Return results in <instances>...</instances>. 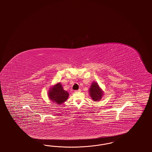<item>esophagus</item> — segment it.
<instances>
[{
	"label": "esophagus",
	"instance_id": "esophagus-1",
	"mask_svg": "<svg viewBox=\"0 0 152 152\" xmlns=\"http://www.w3.org/2000/svg\"><path fill=\"white\" fill-rule=\"evenodd\" d=\"M80 91H81V89H78V90H76V91H75V92H80Z\"/></svg>",
	"mask_w": 152,
	"mask_h": 152
}]
</instances>
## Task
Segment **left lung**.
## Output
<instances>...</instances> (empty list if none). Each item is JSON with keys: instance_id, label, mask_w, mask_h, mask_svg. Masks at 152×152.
I'll return each mask as SVG.
<instances>
[{"instance_id": "1", "label": "left lung", "mask_w": 152, "mask_h": 152, "mask_svg": "<svg viewBox=\"0 0 152 152\" xmlns=\"http://www.w3.org/2000/svg\"><path fill=\"white\" fill-rule=\"evenodd\" d=\"M89 94L93 101H99L104 96V91L97 82L94 81L89 89Z\"/></svg>"}]
</instances>
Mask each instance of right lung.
<instances>
[{"label": "right lung", "mask_w": 152, "mask_h": 152, "mask_svg": "<svg viewBox=\"0 0 152 152\" xmlns=\"http://www.w3.org/2000/svg\"><path fill=\"white\" fill-rule=\"evenodd\" d=\"M69 94L67 91L64 90L60 83H58L54 86H51L48 90V96L52 103L61 105L68 99Z\"/></svg>", "instance_id": "1"}]
</instances>
